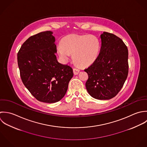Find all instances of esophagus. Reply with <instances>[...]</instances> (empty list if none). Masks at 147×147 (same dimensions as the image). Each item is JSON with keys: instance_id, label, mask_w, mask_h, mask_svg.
<instances>
[{"instance_id": "esophagus-1", "label": "esophagus", "mask_w": 147, "mask_h": 147, "mask_svg": "<svg viewBox=\"0 0 147 147\" xmlns=\"http://www.w3.org/2000/svg\"><path fill=\"white\" fill-rule=\"evenodd\" d=\"M80 69H77V68H74L73 69V72H74V75H77L79 72H80Z\"/></svg>"}]
</instances>
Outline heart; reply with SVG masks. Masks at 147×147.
<instances>
[{
    "mask_svg": "<svg viewBox=\"0 0 147 147\" xmlns=\"http://www.w3.org/2000/svg\"><path fill=\"white\" fill-rule=\"evenodd\" d=\"M100 48L98 38L92 34H70L64 37L57 46V53L66 63L73 54L74 60L82 66H88L97 59Z\"/></svg>",
    "mask_w": 147,
    "mask_h": 147,
    "instance_id": "heart-1",
    "label": "heart"
}]
</instances>
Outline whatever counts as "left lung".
<instances>
[{"mask_svg": "<svg viewBox=\"0 0 147 147\" xmlns=\"http://www.w3.org/2000/svg\"><path fill=\"white\" fill-rule=\"evenodd\" d=\"M100 38L98 58L85 69L88 76L86 88L94 98L108 100L117 95L127 78L128 51L122 40L113 33L103 32Z\"/></svg>", "mask_w": 147, "mask_h": 147, "instance_id": "left-lung-1", "label": "left lung"}]
</instances>
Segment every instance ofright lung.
Here are the masks:
<instances>
[{
  "label": "right lung",
  "instance_id": "right-lung-1",
  "mask_svg": "<svg viewBox=\"0 0 147 147\" xmlns=\"http://www.w3.org/2000/svg\"><path fill=\"white\" fill-rule=\"evenodd\" d=\"M52 34L45 31L30 37L18 53L23 84L36 99L48 103L59 102L65 96L73 76L72 68L57 59Z\"/></svg>",
  "mask_w": 147,
  "mask_h": 147
}]
</instances>
